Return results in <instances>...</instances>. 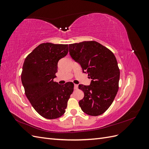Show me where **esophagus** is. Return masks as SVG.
<instances>
[{"label": "esophagus", "instance_id": "obj_1", "mask_svg": "<svg viewBox=\"0 0 149 149\" xmlns=\"http://www.w3.org/2000/svg\"><path fill=\"white\" fill-rule=\"evenodd\" d=\"M78 88V84H74V89H77Z\"/></svg>", "mask_w": 149, "mask_h": 149}]
</instances>
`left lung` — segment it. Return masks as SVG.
Wrapping results in <instances>:
<instances>
[{"label": "left lung", "instance_id": "left-lung-1", "mask_svg": "<svg viewBox=\"0 0 149 149\" xmlns=\"http://www.w3.org/2000/svg\"><path fill=\"white\" fill-rule=\"evenodd\" d=\"M69 52L83 73H87L92 79L88 86H78L84 94L79 106L89 116L103 114L112 104L119 89L120 71L114 55L95 41L70 44Z\"/></svg>", "mask_w": 149, "mask_h": 149}]
</instances>
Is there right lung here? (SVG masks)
Masks as SVG:
<instances>
[{"mask_svg":"<svg viewBox=\"0 0 149 149\" xmlns=\"http://www.w3.org/2000/svg\"><path fill=\"white\" fill-rule=\"evenodd\" d=\"M68 53V45L51 43L36 47L24 61L21 79L26 97L43 118L54 119L65 112L74 84L55 82L58 62Z\"/></svg>","mask_w":149,"mask_h":149,"instance_id":"add662e5","label":"right lung"}]
</instances>
